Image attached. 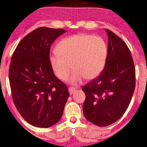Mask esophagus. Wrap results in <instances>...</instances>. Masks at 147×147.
<instances>
[{"instance_id": "34e87169", "label": "esophagus", "mask_w": 147, "mask_h": 147, "mask_svg": "<svg viewBox=\"0 0 147 147\" xmlns=\"http://www.w3.org/2000/svg\"><path fill=\"white\" fill-rule=\"evenodd\" d=\"M75 91H76L75 88L72 87H69V88H68V91H69L70 95H72V94H73L74 93H75Z\"/></svg>"}]
</instances>
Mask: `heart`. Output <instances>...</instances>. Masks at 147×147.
I'll use <instances>...</instances> for the list:
<instances>
[{
  "instance_id": "heart-1",
  "label": "heart",
  "mask_w": 147,
  "mask_h": 147,
  "mask_svg": "<svg viewBox=\"0 0 147 147\" xmlns=\"http://www.w3.org/2000/svg\"><path fill=\"white\" fill-rule=\"evenodd\" d=\"M56 52L49 58L54 73L64 81L72 66L74 70L68 82L77 85L84 78L91 80L100 75L106 62L107 47L101 37L80 34L62 40L56 46Z\"/></svg>"
}]
</instances>
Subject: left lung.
I'll list each match as a JSON object with an SVG mask.
<instances>
[{
	"label": "left lung",
	"mask_w": 147,
	"mask_h": 147,
	"mask_svg": "<svg viewBox=\"0 0 147 147\" xmlns=\"http://www.w3.org/2000/svg\"><path fill=\"white\" fill-rule=\"evenodd\" d=\"M108 36L105 67L98 77L82 87L85 118L98 126L118 121L128 108L135 88V68L126 43L105 29Z\"/></svg>",
	"instance_id": "8db88e82"
}]
</instances>
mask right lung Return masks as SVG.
<instances>
[{
    "label": "right lung",
    "mask_w": 147,
    "mask_h": 147,
    "mask_svg": "<svg viewBox=\"0 0 147 147\" xmlns=\"http://www.w3.org/2000/svg\"><path fill=\"white\" fill-rule=\"evenodd\" d=\"M63 29L42 27L27 35L11 58L9 79L13 100L29 124L49 128L61 119L69 93L50 64L51 45Z\"/></svg>",
    "instance_id": "right-lung-1"
}]
</instances>
